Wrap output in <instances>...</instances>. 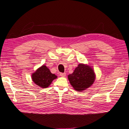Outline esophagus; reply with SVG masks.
<instances>
[{
    "mask_svg": "<svg viewBox=\"0 0 129 129\" xmlns=\"http://www.w3.org/2000/svg\"><path fill=\"white\" fill-rule=\"evenodd\" d=\"M66 75H67V74L66 73H60V76H61V77H65L66 76Z\"/></svg>",
    "mask_w": 129,
    "mask_h": 129,
    "instance_id": "obj_1",
    "label": "esophagus"
}]
</instances>
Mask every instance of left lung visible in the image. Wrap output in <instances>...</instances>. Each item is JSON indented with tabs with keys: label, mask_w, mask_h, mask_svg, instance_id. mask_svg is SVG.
Returning <instances> with one entry per match:
<instances>
[{
	"label": "left lung",
	"mask_w": 129,
	"mask_h": 129,
	"mask_svg": "<svg viewBox=\"0 0 129 129\" xmlns=\"http://www.w3.org/2000/svg\"><path fill=\"white\" fill-rule=\"evenodd\" d=\"M68 79L74 88L80 92L93 84L95 79V75L90 67L80 64L73 74L69 75Z\"/></svg>",
	"instance_id": "8db88e82"
}]
</instances>
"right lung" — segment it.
<instances>
[{"label":"right lung","mask_w":129,"mask_h":129,"mask_svg":"<svg viewBox=\"0 0 129 129\" xmlns=\"http://www.w3.org/2000/svg\"><path fill=\"white\" fill-rule=\"evenodd\" d=\"M57 76L55 74L51 73L49 69L46 66L43 65L32 74V79L36 84L41 87L46 88L48 87L53 80L55 79Z\"/></svg>","instance_id":"obj_1"}]
</instances>
